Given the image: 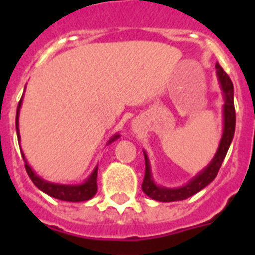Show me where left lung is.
I'll return each instance as SVG.
<instances>
[{
  "label": "left lung",
  "instance_id": "left-lung-1",
  "mask_svg": "<svg viewBox=\"0 0 255 255\" xmlns=\"http://www.w3.org/2000/svg\"><path fill=\"white\" fill-rule=\"evenodd\" d=\"M216 75H217L218 85L222 91L224 98V106H222V136L218 144V148L214 153L213 159L206 165L201 172H198L194 177H192L185 185L176 186V188H168L161 186L155 181L153 174H152L151 163L148 159L147 152L143 149L144 159H145V176L143 181V192L152 200L161 202H173L181 201L185 198L198 193L200 190L204 189L206 185H209L213 181L218 173V169L221 167L222 161L225 159L228 149H229L232 140L234 137L236 131V110H234V87L233 83L228 77V74L224 71L221 66L216 65Z\"/></svg>",
  "mask_w": 255,
  "mask_h": 255
}]
</instances>
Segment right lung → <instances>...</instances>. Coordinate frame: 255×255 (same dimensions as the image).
Masks as SVG:
<instances>
[{
	"instance_id": "obj_1",
	"label": "right lung",
	"mask_w": 255,
	"mask_h": 255,
	"mask_svg": "<svg viewBox=\"0 0 255 255\" xmlns=\"http://www.w3.org/2000/svg\"><path fill=\"white\" fill-rule=\"evenodd\" d=\"M22 95L19 103L17 107V115H15V131H17V137H18V144H21V135H19V111L22 107ZM120 137L119 133H115L110 137L106 145L111 144L112 141H115ZM21 155L22 159L25 161V168L26 172L29 174V177L31 178V181L34 182V185L37 186L38 189L42 190L43 193L49 194L50 197L57 198V200H62V201H70V202H81V201H87L91 200L98 192V185H96V178H98V165H96L92 172L90 173L87 178L83 182L79 184H59V182H51L47 181L45 178L39 177L33 168L30 167L27 160L25 157V153L22 152L21 148Z\"/></svg>"
}]
</instances>
